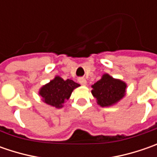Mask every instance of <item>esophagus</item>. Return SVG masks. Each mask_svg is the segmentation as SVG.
<instances>
[{"instance_id": "obj_1", "label": "esophagus", "mask_w": 157, "mask_h": 157, "mask_svg": "<svg viewBox=\"0 0 157 157\" xmlns=\"http://www.w3.org/2000/svg\"><path fill=\"white\" fill-rule=\"evenodd\" d=\"M78 80V82H79L81 85H83V86L86 85V78H79Z\"/></svg>"}]
</instances>
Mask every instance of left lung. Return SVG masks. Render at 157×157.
Masks as SVG:
<instances>
[{
    "label": "left lung",
    "mask_w": 157,
    "mask_h": 157,
    "mask_svg": "<svg viewBox=\"0 0 157 157\" xmlns=\"http://www.w3.org/2000/svg\"><path fill=\"white\" fill-rule=\"evenodd\" d=\"M126 84L105 74L99 81L92 86V94L101 106H108L122 99L125 95Z\"/></svg>",
    "instance_id": "obj_1"
}]
</instances>
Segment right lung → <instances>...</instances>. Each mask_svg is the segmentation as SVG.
Wrapping results in <instances>:
<instances>
[{
  "instance_id": "add662e5",
  "label": "right lung",
  "mask_w": 157,
  "mask_h": 157,
  "mask_svg": "<svg viewBox=\"0 0 157 157\" xmlns=\"http://www.w3.org/2000/svg\"><path fill=\"white\" fill-rule=\"evenodd\" d=\"M79 84L71 79L63 80L60 77H56L53 80L41 88L39 94L46 104L55 107H62L63 102L68 100L76 87Z\"/></svg>"
}]
</instances>
